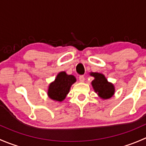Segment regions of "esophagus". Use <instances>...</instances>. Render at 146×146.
Returning <instances> with one entry per match:
<instances>
[{"label":"esophagus","instance_id":"34e87169","mask_svg":"<svg viewBox=\"0 0 146 146\" xmlns=\"http://www.w3.org/2000/svg\"><path fill=\"white\" fill-rule=\"evenodd\" d=\"M79 80H80V82L85 81V77H84V76H82V75H80V76H79Z\"/></svg>","mask_w":146,"mask_h":146}]
</instances>
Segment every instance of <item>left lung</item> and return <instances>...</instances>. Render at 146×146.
Returning <instances> with one entry per match:
<instances>
[{"mask_svg":"<svg viewBox=\"0 0 146 146\" xmlns=\"http://www.w3.org/2000/svg\"><path fill=\"white\" fill-rule=\"evenodd\" d=\"M90 75L95 77V80H92V85L95 91L98 92L100 97L102 99H109L114 95V85L107 82L104 75L98 73H92Z\"/></svg>","mask_w":146,"mask_h":146,"instance_id":"8db88e82","label":"left lung"}]
</instances>
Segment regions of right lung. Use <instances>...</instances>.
Instances as JSON below:
<instances>
[{
    "mask_svg": "<svg viewBox=\"0 0 146 146\" xmlns=\"http://www.w3.org/2000/svg\"><path fill=\"white\" fill-rule=\"evenodd\" d=\"M76 81V79L73 76L67 75L66 72H61L58 74L54 82L49 85L48 96L54 100L63 101L68 93L70 86Z\"/></svg>",
    "mask_w": 146,
    "mask_h": 146,
    "instance_id": "1",
    "label": "right lung"
}]
</instances>
